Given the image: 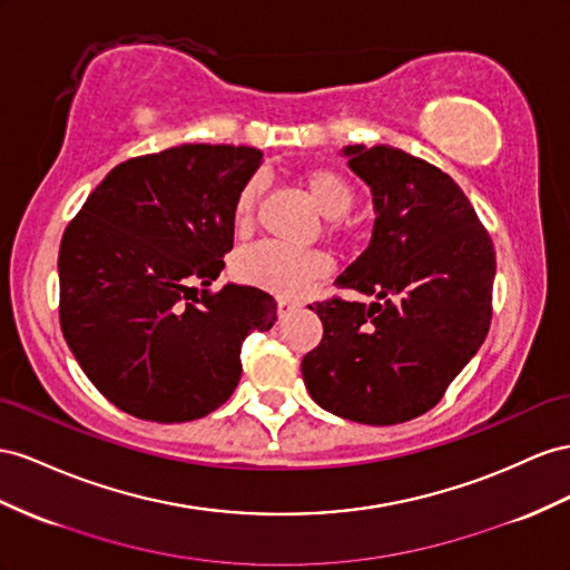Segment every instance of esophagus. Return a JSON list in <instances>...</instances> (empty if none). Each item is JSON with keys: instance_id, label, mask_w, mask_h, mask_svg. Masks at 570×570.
<instances>
[{"instance_id": "obj_1", "label": "esophagus", "mask_w": 570, "mask_h": 570, "mask_svg": "<svg viewBox=\"0 0 570 570\" xmlns=\"http://www.w3.org/2000/svg\"><path fill=\"white\" fill-rule=\"evenodd\" d=\"M295 309H299L297 302H292V299H278V316H281V318L289 316Z\"/></svg>"}]
</instances>
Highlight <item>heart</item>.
<instances>
[{
	"label": "heart",
	"mask_w": 570,
	"mask_h": 570,
	"mask_svg": "<svg viewBox=\"0 0 570 570\" xmlns=\"http://www.w3.org/2000/svg\"><path fill=\"white\" fill-rule=\"evenodd\" d=\"M306 194L318 208L323 218L337 220L355 206V189L352 184L335 170H309L302 177ZM261 194L258 179H252L242 187L235 202V223L237 227H249L254 218V208ZM235 275L247 285L268 289L273 295L295 297L306 289L312 281L321 278L328 268V261L318 252H297L283 247L275 242H261L254 247L242 249L235 256Z\"/></svg>",
	"instance_id": "obj_1"
}]
</instances>
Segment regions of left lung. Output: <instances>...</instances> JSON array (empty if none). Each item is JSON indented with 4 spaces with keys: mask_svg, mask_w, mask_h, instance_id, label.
Segmentation results:
<instances>
[{
    "mask_svg": "<svg viewBox=\"0 0 570 570\" xmlns=\"http://www.w3.org/2000/svg\"><path fill=\"white\" fill-rule=\"evenodd\" d=\"M374 196V233L335 285L374 297L309 304L323 323L302 360L314 403L360 424L420 417L474 357L491 323L497 254L458 184L391 146H345Z\"/></svg>",
    "mask_w": 570,
    "mask_h": 570,
    "instance_id": "left-lung-1",
    "label": "left lung"
}]
</instances>
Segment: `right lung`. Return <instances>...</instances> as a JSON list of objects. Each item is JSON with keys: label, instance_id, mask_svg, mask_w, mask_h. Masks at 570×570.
Here are the masks:
<instances>
[{"label": "right lung", "instance_id": "right-lung-1", "mask_svg": "<svg viewBox=\"0 0 570 570\" xmlns=\"http://www.w3.org/2000/svg\"><path fill=\"white\" fill-rule=\"evenodd\" d=\"M261 158L249 146L208 144L131 158L65 229L61 333L94 386L138 420L191 422L218 410L239 383L244 337L278 318L264 289H208Z\"/></svg>", "mask_w": 570, "mask_h": 570}]
</instances>
